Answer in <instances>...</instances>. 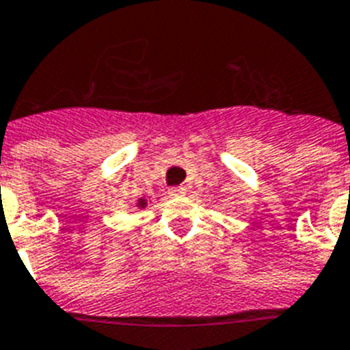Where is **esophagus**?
Segmentation results:
<instances>
[{
    "label": "esophagus",
    "mask_w": 350,
    "mask_h": 350,
    "mask_svg": "<svg viewBox=\"0 0 350 350\" xmlns=\"http://www.w3.org/2000/svg\"><path fill=\"white\" fill-rule=\"evenodd\" d=\"M170 193H172V195H186V187L184 186L172 187V189H170Z\"/></svg>",
    "instance_id": "obj_1"
}]
</instances>
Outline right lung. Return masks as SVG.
<instances>
[{
    "mask_svg": "<svg viewBox=\"0 0 350 350\" xmlns=\"http://www.w3.org/2000/svg\"><path fill=\"white\" fill-rule=\"evenodd\" d=\"M137 207H146V200H144V198H139V200H137Z\"/></svg>",
    "mask_w": 350,
    "mask_h": 350,
    "instance_id": "obj_1",
    "label": "right lung"
}]
</instances>
